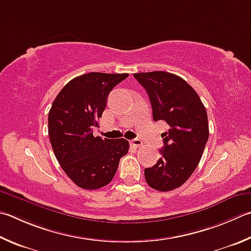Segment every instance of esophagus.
I'll return each instance as SVG.
<instances>
[{"label":"esophagus","mask_w":251,"mask_h":251,"mask_svg":"<svg viewBox=\"0 0 251 251\" xmlns=\"http://www.w3.org/2000/svg\"><path fill=\"white\" fill-rule=\"evenodd\" d=\"M130 145L133 146V147H135V148H139L141 145H143V141H141L140 139H138V138H136V139H133L130 141Z\"/></svg>","instance_id":"1"}]
</instances>
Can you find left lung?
Returning a JSON list of instances; mask_svg holds the SVG:
<instances>
[{
    "instance_id": "left-lung-1",
    "label": "left lung",
    "mask_w": 251,
    "mask_h": 251,
    "mask_svg": "<svg viewBox=\"0 0 251 251\" xmlns=\"http://www.w3.org/2000/svg\"><path fill=\"white\" fill-rule=\"evenodd\" d=\"M147 91L154 122L165 121L161 158L145 169L149 186L161 192L179 188L197 169L208 139L206 110L188 82L165 71L134 74Z\"/></svg>"
}]
</instances>
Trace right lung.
Here are the masks:
<instances>
[{
    "instance_id": "add662e5",
    "label": "right lung",
    "mask_w": 251,
    "mask_h": 251,
    "mask_svg": "<svg viewBox=\"0 0 251 251\" xmlns=\"http://www.w3.org/2000/svg\"><path fill=\"white\" fill-rule=\"evenodd\" d=\"M127 76L90 72L68 82L53 100L48 114L50 144L62 170L82 189L107 185L128 152L129 143L124 138L93 136L108 94Z\"/></svg>"
}]
</instances>
